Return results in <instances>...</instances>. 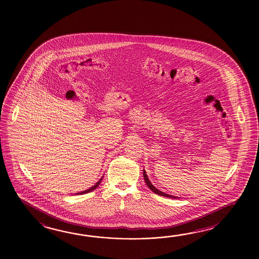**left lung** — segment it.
<instances>
[{
    "mask_svg": "<svg viewBox=\"0 0 259 259\" xmlns=\"http://www.w3.org/2000/svg\"><path fill=\"white\" fill-rule=\"evenodd\" d=\"M143 178H144V181H145V183H146V185L148 186L149 189L152 191V192H154V193H156V194H158V195H162V196H165V197H168V198H174V199H179V197H176V196H173V195H170V194H167V193H165L164 192H161L159 191L158 189H156V188L154 187V185L151 183L150 182V180L148 179V176H147V174H146V171L143 169Z\"/></svg>",
    "mask_w": 259,
    "mask_h": 259,
    "instance_id": "1",
    "label": "left lung"
}]
</instances>
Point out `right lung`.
Masks as SVG:
<instances>
[{
  "mask_svg": "<svg viewBox=\"0 0 259 259\" xmlns=\"http://www.w3.org/2000/svg\"><path fill=\"white\" fill-rule=\"evenodd\" d=\"M103 178H104V177H102V178H101V179H100L99 181H98V182H96V183H95V184H94V186H93V187H91L90 188V189H88V190H85V191H83V192H81V193H75V194H77V195H78V194H84V193H90V192H93V191H94V190H95V189H96V188L98 187V186H99V184L100 183H101V182H102V180H103Z\"/></svg>",
  "mask_w": 259,
  "mask_h": 259,
  "instance_id": "right-lung-1",
  "label": "right lung"
}]
</instances>
